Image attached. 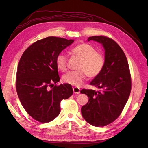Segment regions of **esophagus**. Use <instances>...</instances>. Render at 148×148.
Returning a JSON list of instances; mask_svg holds the SVG:
<instances>
[{"label": "esophagus", "instance_id": "esophagus-1", "mask_svg": "<svg viewBox=\"0 0 148 148\" xmlns=\"http://www.w3.org/2000/svg\"><path fill=\"white\" fill-rule=\"evenodd\" d=\"M73 92L75 94H79L80 93L79 89L78 88H73Z\"/></svg>", "mask_w": 148, "mask_h": 148}]
</instances>
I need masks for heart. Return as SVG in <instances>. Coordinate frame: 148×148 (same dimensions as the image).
I'll list each match as a JSON object with an SVG mask.
<instances>
[{"instance_id": "obj_1", "label": "heart", "mask_w": 148, "mask_h": 148, "mask_svg": "<svg viewBox=\"0 0 148 148\" xmlns=\"http://www.w3.org/2000/svg\"><path fill=\"white\" fill-rule=\"evenodd\" d=\"M71 52L81 59L78 65V70L70 71L63 76V81L75 86H79L89 77H96L102 71L105 65V57L102 53L96 51L95 48L88 43H82L75 46ZM68 57L64 52H60L56 57V65L62 71L68 66Z\"/></svg>"}]
</instances>
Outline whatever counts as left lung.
<instances>
[{"label": "left lung", "mask_w": 148, "mask_h": 148, "mask_svg": "<svg viewBox=\"0 0 148 148\" xmlns=\"http://www.w3.org/2000/svg\"><path fill=\"white\" fill-rule=\"evenodd\" d=\"M101 43L105 50V65L101 73L89 83L102 91L83 89L89 97L82 107L83 117L95 127H104L117 119L130 95L132 79L126 56L119 44L104 36L89 37Z\"/></svg>", "instance_id": "1"}]
</instances>
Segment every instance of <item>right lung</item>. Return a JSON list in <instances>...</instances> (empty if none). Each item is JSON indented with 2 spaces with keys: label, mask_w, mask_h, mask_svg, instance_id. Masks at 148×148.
I'll list each match as a JSON object with an SVG mask.
<instances>
[{
  "label": "right lung",
  "mask_w": 148,
  "mask_h": 148,
  "mask_svg": "<svg viewBox=\"0 0 148 148\" xmlns=\"http://www.w3.org/2000/svg\"><path fill=\"white\" fill-rule=\"evenodd\" d=\"M73 42V39L47 37L31 44L20 58L16 92L25 110L39 122H49L56 118L60 112L61 101L73 95L70 84L53 86V83L60 81L56 57Z\"/></svg>",
  "instance_id": "obj_1"
}]
</instances>
